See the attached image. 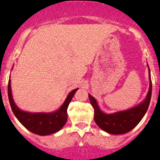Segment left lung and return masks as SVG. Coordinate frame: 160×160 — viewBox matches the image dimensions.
<instances>
[{"instance_id": "1", "label": "left lung", "mask_w": 160, "mask_h": 160, "mask_svg": "<svg viewBox=\"0 0 160 160\" xmlns=\"http://www.w3.org/2000/svg\"><path fill=\"white\" fill-rule=\"evenodd\" d=\"M147 66L149 68L148 64ZM149 79L150 88L145 100L140 103L139 105L122 111H118L113 113H105L100 109L96 99L90 94L88 95L90 102L94 108V119L97 126L106 132L113 135L124 134L132 130L145 116L150 105L152 92V83L150 78V68Z\"/></svg>"}]
</instances>
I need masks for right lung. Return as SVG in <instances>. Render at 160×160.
Segmentation results:
<instances>
[{
	"instance_id": "add662e5",
	"label": "right lung",
	"mask_w": 160,
	"mask_h": 160,
	"mask_svg": "<svg viewBox=\"0 0 160 160\" xmlns=\"http://www.w3.org/2000/svg\"><path fill=\"white\" fill-rule=\"evenodd\" d=\"M78 88L72 90L68 93L63 105L57 110L50 113H32V112L23 111L20 109L14 103L11 91V82L10 79L8 83V97L10 101L12 111L17 119L24 128L30 131L31 132L39 136L51 135L52 133L57 132L64 126L68 118V104L70 103L72 96Z\"/></svg>"
}]
</instances>
